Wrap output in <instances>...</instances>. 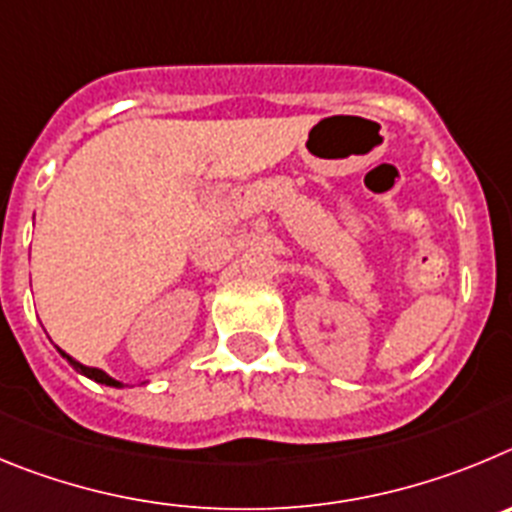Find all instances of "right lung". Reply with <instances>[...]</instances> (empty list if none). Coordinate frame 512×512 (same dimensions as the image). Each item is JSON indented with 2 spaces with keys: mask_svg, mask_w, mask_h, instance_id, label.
Instances as JSON below:
<instances>
[{
  "mask_svg": "<svg viewBox=\"0 0 512 512\" xmlns=\"http://www.w3.org/2000/svg\"><path fill=\"white\" fill-rule=\"evenodd\" d=\"M61 354H63V357H66V362H68V365H71L73 370H76V372H81V375L91 377V380L101 382V385H112V388H122V382H119V380H114V377H109L107 372L96 370V367H86V365H81V362H76V359H73L71 354H66V352H61Z\"/></svg>",
  "mask_w": 512,
  "mask_h": 512,
  "instance_id": "1",
  "label": "right lung"
}]
</instances>
